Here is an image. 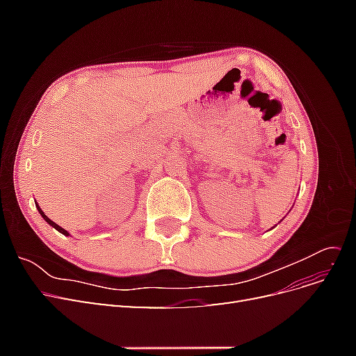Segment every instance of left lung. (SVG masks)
I'll return each mask as SVG.
<instances>
[{
	"mask_svg": "<svg viewBox=\"0 0 356 356\" xmlns=\"http://www.w3.org/2000/svg\"><path fill=\"white\" fill-rule=\"evenodd\" d=\"M272 229H273V227H272Z\"/></svg>",
	"mask_w": 356,
	"mask_h": 356,
	"instance_id": "obj_1",
	"label": "left lung"
}]
</instances>
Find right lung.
Instances as JSON below:
<instances>
[{"label": "right lung", "instance_id": "1", "mask_svg": "<svg viewBox=\"0 0 356 356\" xmlns=\"http://www.w3.org/2000/svg\"><path fill=\"white\" fill-rule=\"evenodd\" d=\"M35 207H37V209H38V212H40V215H41V217H42V218H44V221H46L47 224H50L53 229H56V230H58L59 233H62L63 236H70V233H68V232H67L65 229H62V227H60V225H58L56 222H53V221H51V220H50V218L47 217V215H46L44 212H42V211H41V208L38 207V203H37V202H35Z\"/></svg>", "mask_w": 356, "mask_h": 356}]
</instances>
